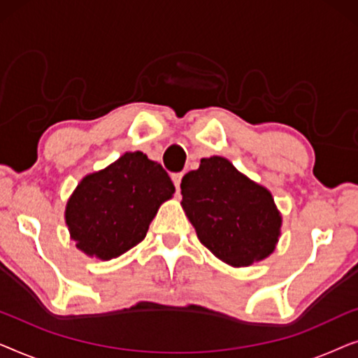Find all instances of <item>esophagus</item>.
Wrapping results in <instances>:
<instances>
[{"mask_svg": "<svg viewBox=\"0 0 358 358\" xmlns=\"http://www.w3.org/2000/svg\"><path fill=\"white\" fill-rule=\"evenodd\" d=\"M182 173H174L173 176H171V178H173V182H174V185H176V189L179 190V185H180V180H182Z\"/></svg>", "mask_w": 358, "mask_h": 358, "instance_id": "esophagus-1", "label": "esophagus"}]
</instances>
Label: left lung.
Instances as JSON below:
<instances>
[{
	"mask_svg": "<svg viewBox=\"0 0 358 358\" xmlns=\"http://www.w3.org/2000/svg\"><path fill=\"white\" fill-rule=\"evenodd\" d=\"M180 190L200 243L218 259L241 267L273 251L282 218L272 195L228 159H200V168L182 178Z\"/></svg>",
	"mask_w": 358,
	"mask_h": 358,
	"instance_id": "left-lung-1",
	"label": "left lung"
}]
</instances>
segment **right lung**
I'll use <instances>...</instances> for the list:
<instances>
[{
    "instance_id": "add662e5",
    "label": "right lung",
    "mask_w": 358,
    "mask_h": 358,
    "mask_svg": "<svg viewBox=\"0 0 358 358\" xmlns=\"http://www.w3.org/2000/svg\"><path fill=\"white\" fill-rule=\"evenodd\" d=\"M174 184L163 166L135 151L86 176L66 205V224L87 256L109 261L141 243Z\"/></svg>"
}]
</instances>
